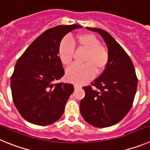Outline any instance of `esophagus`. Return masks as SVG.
<instances>
[{
	"mask_svg": "<svg viewBox=\"0 0 150 150\" xmlns=\"http://www.w3.org/2000/svg\"><path fill=\"white\" fill-rule=\"evenodd\" d=\"M80 88V86H79V85H77V84H74V88H75V89H76V88Z\"/></svg>",
	"mask_w": 150,
	"mask_h": 150,
	"instance_id": "34e87169",
	"label": "esophagus"
}]
</instances>
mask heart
<instances>
[{
  "instance_id": "heart-1",
  "label": "heart",
  "mask_w": 150,
  "mask_h": 150,
  "mask_svg": "<svg viewBox=\"0 0 150 150\" xmlns=\"http://www.w3.org/2000/svg\"><path fill=\"white\" fill-rule=\"evenodd\" d=\"M77 42L81 48L86 50L85 64H74L66 71V79L69 82L83 84L91 80L96 71L100 73L106 68L109 55L96 36L92 34H83L77 37ZM74 43L71 38L66 37L61 41L59 46V59L64 65L71 63L74 56Z\"/></svg>"
}]
</instances>
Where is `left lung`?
<instances>
[{"label": "left lung", "mask_w": 150, "mask_h": 150, "mask_svg": "<svg viewBox=\"0 0 150 150\" xmlns=\"http://www.w3.org/2000/svg\"><path fill=\"white\" fill-rule=\"evenodd\" d=\"M98 32L108 49V63L91 86L83 88L80 113L86 122L98 128L112 126L121 121L132 108L137 87L133 63L112 36L100 28H86Z\"/></svg>", "instance_id": "left-lung-1"}]
</instances>
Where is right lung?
Instances as JSON below:
<instances>
[{
  "label": "right lung",
  "mask_w": 150,
  "mask_h": 150,
  "mask_svg": "<svg viewBox=\"0 0 150 150\" xmlns=\"http://www.w3.org/2000/svg\"><path fill=\"white\" fill-rule=\"evenodd\" d=\"M79 25H59L41 34L18 59L11 76L13 103L21 116L32 124L47 125L63 115L73 93V84L57 83L64 74L59 57L62 38Z\"/></svg>",
  "instance_id": "obj_1"
}]
</instances>
